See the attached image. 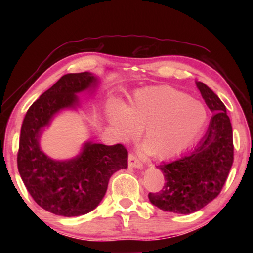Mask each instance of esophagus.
Listing matches in <instances>:
<instances>
[{
	"label": "esophagus",
	"instance_id": "esophagus-1",
	"mask_svg": "<svg viewBox=\"0 0 253 253\" xmlns=\"http://www.w3.org/2000/svg\"><path fill=\"white\" fill-rule=\"evenodd\" d=\"M128 165H129L130 168H135V169L143 168V163L140 162L138 158L134 155V154H129V156H128Z\"/></svg>",
	"mask_w": 253,
	"mask_h": 253
}]
</instances>
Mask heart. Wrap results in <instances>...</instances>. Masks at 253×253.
Returning <instances> with one entry per match:
<instances>
[{"instance_id":"b5f03b06","label":"heart","mask_w":253,"mask_h":253,"mask_svg":"<svg viewBox=\"0 0 253 253\" xmlns=\"http://www.w3.org/2000/svg\"><path fill=\"white\" fill-rule=\"evenodd\" d=\"M109 117L119 138L129 140L143 130L145 151L169 160L195 142L208 122V111L187 93L161 85L136 91L127 107L111 104Z\"/></svg>"}]
</instances>
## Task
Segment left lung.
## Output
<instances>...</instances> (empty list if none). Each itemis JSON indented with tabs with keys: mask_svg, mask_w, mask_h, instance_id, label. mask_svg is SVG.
<instances>
[{
	"mask_svg": "<svg viewBox=\"0 0 253 253\" xmlns=\"http://www.w3.org/2000/svg\"><path fill=\"white\" fill-rule=\"evenodd\" d=\"M205 104L213 113L204 138L185 155L163 163L165 184L149 193L151 203L163 211L190 214L220 194L233 163V134L223 102L207 84L196 81Z\"/></svg>",
	"mask_w": 253,
	"mask_h": 253,
	"instance_id": "obj_1",
	"label": "left lung"
}]
</instances>
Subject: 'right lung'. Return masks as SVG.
I'll use <instances>...</instances> for the list:
<instances>
[{
    "label": "right lung",
    "instance_id": "1",
    "mask_svg": "<svg viewBox=\"0 0 253 253\" xmlns=\"http://www.w3.org/2000/svg\"><path fill=\"white\" fill-rule=\"evenodd\" d=\"M99 80L90 72L62 76L25 114L21 127L18 169L30 195L45 211L79 216L98 207L111 175L126 169L128 152L122 144L84 143L71 160L55 161L40 148V137L60 110L77 108V93L95 90Z\"/></svg>",
    "mask_w": 253,
    "mask_h": 253
}]
</instances>
